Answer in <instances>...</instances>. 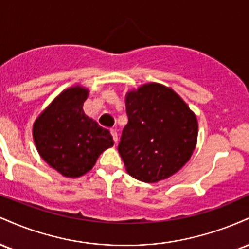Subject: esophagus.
<instances>
[{"instance_id": "obj_1", "label": "esophagus", "mask_w": 249, "mask_h": 249, "mask_svg": "<svg viewBox=\"0 0 249 249\" xmlns=\"http://www.w3.org/2000/svg\"><path fill=\"white\" fill-rule=\"evenodd\" d=\"M110 132H111V134H112V137H113V141H115V142H118V133H117V131L115 130V128H111V130H110Z\"/></svg>"}]
</instances>
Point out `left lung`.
Listing matches in <instances>:
<instances>
[{
  "instance_id": "1",
  "label": "left lung",
  "mask_w": 249,
  "mask_h": 249,
  "mask_svg": "<svg viewBox=\"0 0 249 249\" xmlns=\"http://www.w3.org/2000/svg\"><path fill=\"white\" fill-rule=\"evenodd\" d=\"M126 115L118 152L131 177L160 181L188 161L196 148L198 122L173 90L150 83L128 92Z\"/></svg>"
}]
</instances>
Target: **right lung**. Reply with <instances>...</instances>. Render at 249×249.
Listing matches in <instances>:
<instances>
[{"instance_id": "obj_1", "label": "right lung", "mask_w": 249, "mask_h": 249, "mask_svg": "<svg viewBox=\"0 0 249 249\" xmlns=\"http://www.w3.org/2000/svg\"><path fill=\"white\" fill-rule=\"evenodd\" d=\"M88 90L76 87L63 91L34 124L37 151L64 177L77 178L96 164L99 154L113 146L110 131L83 111Z\"/></svg>"}]
</instances>
